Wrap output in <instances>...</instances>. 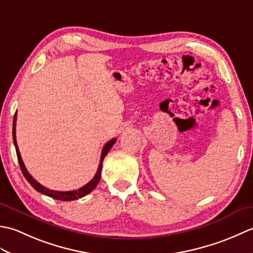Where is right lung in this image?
Segmentation results:
<instances>
[{"label": "right lung", "mask_w": 253, "mask_h": 253, "mask_svg": "<svg viewBox=\"0 0 253 253\" xmlns=\"http://www.w3.org/2000/svg\"><path fill=\"white\" fill-rule=\"evenodd\" d=\"M16 120H17V113H15L14 115V121H13V140H14V144H15V149H16V153H17V159H18V162H19V166H20V169L23 171V174L25 176V178L27 179V181L29 182V184L35 188L37 191H39L41 193H43V195L47 196V197H51L53 199H56V200H62V201H72V200H77L79 198H83L84 196H87L88 193H90L92 191L94 188L96 187V185L99 184L100 178H101V169H102V162H103V160L105 158V155L109 153V151L111 150V148L114 146V143L116 142V138L112 139L109 142L105 143V146L102 149V153H101V159H100V163H99V168L98 170H96V173L94 175V177L92 179H91L87 185H84V187L79 188L77 190H73V191H56V190H50L47 189V188L43 187L42 185H40L39 182H38L34 177H32L29 173L27 169L25 168L23 160H21L20 157V153H19V150H18V146H17V141H16Z\"/></svg>", "instance_id": "obj_1"}]
</instances>
